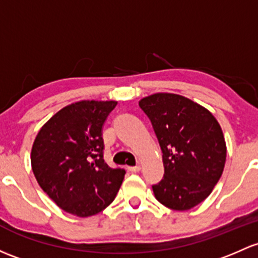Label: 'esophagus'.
<instances>
[{
	"mask_svg": "<svg viewBox=\"0 0 258 258\" xmlns=\"http://www.w3.org/2000/svg\"><path fill=\"white\" fill-rule=\"evenodd\" d=\"M140 169H141L140 165H135V167H127V170H128V172H131V173L140 172Z\"/></svg>",
	"mask_w": 258,
	"mask_h": 258,
	"instance_id": "esophagus-1",
	"label": "esophagus"
}]
</instances>
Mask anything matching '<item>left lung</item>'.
<instances>
[{"instance_id": "left-lung-1", "label": "left lung", "mask_w": 258, "mask_h": 258, "mask_svg": "<svg viewBox=\"0 0 258 258\" xmlns=\"http://www.w3.org/2000/svg\"><path fill=\"white\" fill-rule=\"evenodd\" d=\"M163 156L164 175L152 185L156 199L173 210H189L205 200L220 179L226 161L222 130L207 108L177 94L143 97Z\"/></svg>"}]
</instances>
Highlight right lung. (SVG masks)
Returning <instances> with one entry per match:
<instances>
[{"instance_id": "obj_1", "label": "right lung", "mask_w": 258, "mask_h": 258, "mask_svg": "<svg viewBox=\"0 0 258 258\" xmlns=\"http://www.w3.org/2000/svg\"><path fill=\"white\" fill-rule=\"evenodd\" d=\"M116 101H79L55 113L32 147L34 177L67 213L88 218L115 199L126 170L104 161L102 127Z\"/></svg>"}]
</instances>
